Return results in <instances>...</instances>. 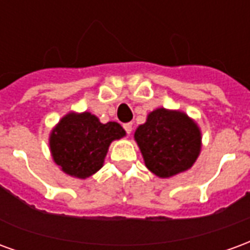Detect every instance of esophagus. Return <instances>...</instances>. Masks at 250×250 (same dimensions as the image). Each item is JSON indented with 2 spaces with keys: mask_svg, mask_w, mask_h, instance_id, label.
Here are the masks:
<instances>
[{
  "mask_svg": "<svg viewBox=\"0 0 250 250\" xmlns=\"http://www.w3.org/2000/svg\"><path fill=\"white\" fill-rule=\"evenodd\" d=\"M123 127H125V130L127 134H131V131H132V123H125Z\"/></svg>",
  "mask_w": 250,
  "mask_h": 250,
  "instance_id": "34e87169",
  "label": "esophagus"
}]
</instances>
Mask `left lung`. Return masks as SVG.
Wrapping results in <instances>:
<instances>
[{
  "label": "left lung",
  "mask_w": 250,
  "mask_h": 250,
  "mask_svg": "<svg viewBox=\"0 0 250 250\" xmlns=\"http://www.w3.org/2000/svg\"><path fill=\"white\" fill-rule=\"evenodd\" d=\"M146 167L170 178L191 167L201 151V130L181 111L157 108L134 134Z\"/></svg>",
  "instance_id": "1"
}]
</instances>
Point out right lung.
I'll use <instances>...</instances> for the list:
<instances>
[{"instance_id": "add662e5", "label": "right lung", "mask_w": 250, "mask_h": 250, "mask_svg": "<svg viewBox=\"0 0 250 250\" xmlns=\"http://www.w3.org/2000/svg\"><path fill=\"white\" fill-rule=\"evenodd\" d=\"M125 135L116 122L103 125L91 112H69L49 135L52 158L65 174L85 179L103 167L111 142Z\"/></svg>"}]
</instances>
